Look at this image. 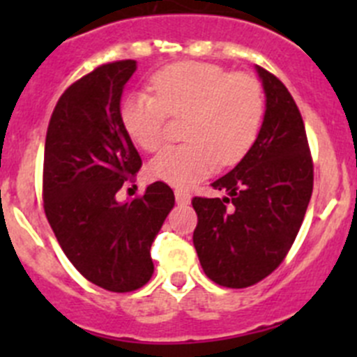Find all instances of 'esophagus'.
Listing matches in <instances>:
<instances>
[{
  "instance_id": "esophagus-1",
  "label": "esophagus",
  "mask_w": 357,
  "mask_h": 357,
  "mask_svg": "<svg viewBox=\"0 0 357 357\" xmlns=\"http://www.w3.org/2000/svg\"><path fill=\"white\" fill-rule=\"evenodd\" d=\"M174 197H176V204H178V205H188L190 202H192V197H190V193L183 192V190H176Z\"/></svg>"
}]
</instances>
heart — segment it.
Segmentation results:
<instances>
[{
    "label": "heart",
    "mask_w": 357,
    "mask_h": 357,
    "mask_svg": "<svg viewBox=\"0 0 357 357\" xmlns=\"http://www.w3.org/2000/svg\"><path fill=\"white\" fill-rule=\"evenodd\" d=\"M153 95L138 91L121 105V122L136 146L155 152L165 139L167 115L183 119L186 143L169 146L150 162L149 174L176 188H190L215 165L228 167L247 155L264 117V93L255 77L202 62L158 70Z\"/></svg>",
    "instance_id": "heart-1"
}]
</instances>
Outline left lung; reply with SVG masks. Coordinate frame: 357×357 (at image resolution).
<instances>
[{"mask_svg":"<svg viewBox=\"0 0 357 357\" xmlns=\"http://www.w3.org/2000/svg\"><path fill=\"white\" fill-rule=\"evenodd\" d=\"M266 96L257 139L247 155L212 183L222 199L192 200L199 215L193 245L205 275L245 289L271 275L290 250L312 193V160L304 122L278 77L255 66Z\"/></svg>","mask_w":357,"mask_h":357,"instance_id":"left-lung-1","label":"left lung"}]
</instances>
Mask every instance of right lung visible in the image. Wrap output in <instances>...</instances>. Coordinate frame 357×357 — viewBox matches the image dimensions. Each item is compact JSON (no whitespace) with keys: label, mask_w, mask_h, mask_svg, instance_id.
Returning a JSON list of instances; mask_svg holds the SVG:
<instances>
[{"label":"right lung","mask_w":357,"mask_h":357,"mask_svg":"<svg viewBox=\"0 0 357 357\" xmlns=\"http://www.w3.org/2000/svg\"><path fill=\"white\" fill-rule=\"evenodd\" d=\"M135 60L100 66L60 96L45 143L43 199L50 226L74 268L110 291L142 289L153 275L150 247L174 207L165 183L119 202L142 157L121 122Z\"/></svg>","instance_id":"1"}]
</instances>
